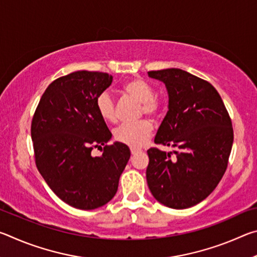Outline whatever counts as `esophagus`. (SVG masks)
Listing matches in <instances>:
<instances>
[{
  "mask_svg": "<svg viewBox=\"0 0 257 257\" xmlns=\"http://www.w3.org/2000/svg\"><path fill=\"white\" fill-rule=\"evenodd\" d=\"M130 152H132V154L134 155V154H137V153H139V152H141V150L135 149V147H132V149H130Z\"/></svg>",
  "mask_w": 257,
  "mask_h": 257,
  "instance_id": "1",
  "label": "esophagus"
}]
</instances>
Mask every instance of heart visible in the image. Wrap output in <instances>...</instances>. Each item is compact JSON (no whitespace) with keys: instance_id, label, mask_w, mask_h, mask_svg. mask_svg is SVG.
<instances>
[{"instance_id":"b5f03b06","label":"heart","mask_w":257,"mask_h":257,"mask_svg":"<svg viewBox=\"0 0 257 257\" xmlns=\"http://www.w3.org/2000/svg\"><path fill=\"white\" fill-rule=\"evenodd\" d=\"M123 92L141 103L139 115H147L156 119L162 112L160 99L155 96L153 86L142 78H133L123 85ZM96 108L101 118L106 122L116 121V105L113 95L104 90L96 98ZM153 132L149 120H139L137 122L123 123L113 130V138L118 143L130 147H141Z\"/></svg>"}]
</instances>
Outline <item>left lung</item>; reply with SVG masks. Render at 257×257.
<instances>
[{
  "instance_id": "obj_1",
  "label": "left lung",
  "mask_w": 257,
  "mask_h": 257,
  "mask_svg": "<svg viewBox=\"0 0 257 257\" xmlns=\"http://www.w3.org/2000/svg\"><path fill=\"white\" fill-rule=\"evenodd\" d=\"M149 76L163 81L169 94V111L155 144L179 151H147V185L163 205L188 208L205 199L227 170L231 119L217 90L202 78L175 68L149 71Z\"/></svg>"
}]
</instances>
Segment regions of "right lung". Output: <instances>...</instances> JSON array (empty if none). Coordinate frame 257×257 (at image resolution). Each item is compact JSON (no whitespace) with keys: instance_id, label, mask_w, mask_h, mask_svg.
<instances>
[{"instance_id":"add662e5","label":"right lung","mask_w":257,"mask_h":257,"mask_svg":"<svg viewBox=\"0 0 257 257\" xmlns=\"http://www.w3.org/2000/svg\"><path fill=\"white\" fill-rule=\"evenodd\" d=\"M112 79L106 72L86 70L58 78L42 95L32 120L38 171L56 196L80 210L111 201L130 158L127 145H106L112 134L96 108L97 96ZM94 148L102 155L93 157Z\"/></svg>"}]
</instances>
